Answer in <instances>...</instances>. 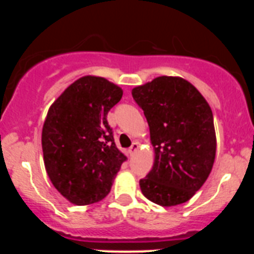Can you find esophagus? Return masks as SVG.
Returning <instances> with one entry per match:
<instances>
[{
	"label": "esophagus",
	"instance_id": "1",
	"mask_svg": "<svg viewBox=\"0 0 254 254\" xmlns=\"http://www.w3.org/2000/svg\"><path fill=\"white\" fill-rule=\"evenodd\" d=\"M138 146H140V145H138V142H136V141H134V142L131 145V147H129V152H131V154L136 152L138 150Z\"/></svg>",
	"mask_w": 254,
	"mask_h": 254
}]
</instances>
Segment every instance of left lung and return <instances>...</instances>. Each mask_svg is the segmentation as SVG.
<instances>
[{
    "instance_id": "obj_1",
    "label": "left lung",
    "mask_w": 254,
    "mask_h": 254,
    "mask_svg": "<svg viewBox=\"0 0 254 254\" xmlns=\"http://www.w3.org/2000/svg\"><path fill=\"white\" fill-rule=\"evenodd\" d=\"M155 151L154 167L140 181L141 192L160 206L187 202L207 179L216 154L212 112L193 85L160 76L134 87Z\"/></svg>"
}]
</instances>
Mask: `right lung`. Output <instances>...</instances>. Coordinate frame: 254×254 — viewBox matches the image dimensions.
<instances>
[{
    "instance_id": "right-lung-1",
    "label": "right lung",
    "mask_w": 254,
    "mask_h": 254,
    "mask_svg": "<svg viewBox=\"0 0 254 254\" xmlns=\"http://www.w3.org/2000/svg\"><path fill=\"white\" fill-rule=\"evenodd\" d=\"M122 95L104 77L84 76L49 108L42 131L44 165L56 190L73 205L104 198L127 159L107 121Z\"/></svg>"
}]
</instances>
